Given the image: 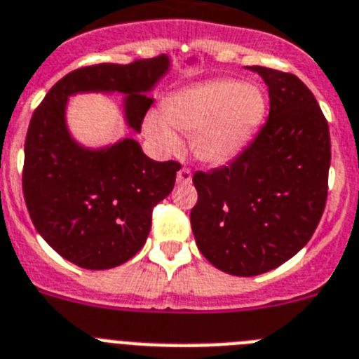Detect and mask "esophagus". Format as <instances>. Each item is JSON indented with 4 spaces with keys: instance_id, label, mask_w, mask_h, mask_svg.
I'll return each instance as SVG.
<instances>
[{
    "instance_id": "1",
    "label": "esophagus",
    "mask_w": 359,
    "mask_h": 359,
    "mask_svg": "<svg viewBox=\"0 0 359 359\" xmlns=\"http://www.w3.org/2000/svg\"><path fill=\"white\" fill-rule=\"evenodd\" d=\"M192 182V172H191V168H187L183 167L180 172H177V183L180 185H189V183Z\"/></svg>"
}]
</instances>
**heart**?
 <instances>
[{
  "label": "heart",
  "mask_w": 359,
  "mask_h": 359,
  "mask_svg": "<svg viewBox=\"0 0 359 359\" xmlns=\"http://www.w3.org/2000/svg\"><path fill=\"white\" fill-rule=\"evenodd\" d=\"M265 114V97L252 85L236 79H212L168 96L163 112L145 119L147 136L165 152L180 150V134L191 136L200 161L225 163L250 140Z\"/></svg>",
  "instance_id": "heart-1"
}]
</instances>
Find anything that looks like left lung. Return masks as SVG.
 Returning a JSON list of instances; mask_svg holds the SVG:
<instances>
[{
    "label": "left lung",
    "mask_w": 359,
    "mask_h": 359,
    "mask_svg": "<svg viewBox=\"0 0 359 359\" xmlns=\"http://www.w3.org/2000/svg\"><path fill=\"white\" fill-rule=\"evenodd\" d=\"M252 70L269 87L267 121L229 165L192 177L196 245L232 276L263 274L299 252L329 194V123L314 94L290 72Z\"/></svg>",
    "instance_id": "1"
}]
</instances>
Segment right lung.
<instances>
[{"label":"right lung","mask_w":359,"mask_h":359,"mask_svg":"<svg viewBox=\"0 0 359 359\" xmlns=\"http://www.w3.org/2000/svg\"><path fill=\"white\" fill-rule=\"evenodd\" d=\"M167 69L165 56L81 67L61 78L34 110L21 180L27 209L43 240L78 267L112 269L140 252L152 210L172 192L182 165L147 158L130 137L105 150L81 149L67 133V97L123 92L128 125L142 130L152 105L145 92Z\"/></svg>","instance_id":"right-lung-1"}]
</instances>
